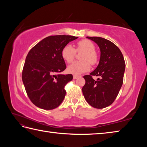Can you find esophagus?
Returning <instances> with one entry per match:
<instances>
[{"label": "esophagus", "instance_id": "esophagus-1", "mask_svg": "<svg viewBox=\"0 0 147 147\" xmlns=\"http://www.w3.org/2000/svg\"><path fill=\"white\" fill-rule=\"evenodd\" d=\"M79 77H80V76H78V75H73V79H74V80L77 79L78 78H79Z\"/></svg>", "mask_w": 147, "mask_h": 147}]
</instances>
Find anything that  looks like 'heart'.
I'll list each match as a JSON object with an SVG mask.
<instances>
[{"label": "heart", "mask_w": 147, "mask_h": 147, "mask_svg": "<svg viewBox=\"0 0 147 147\" xmlns=\"http://www.w3.org/2000/svg\"><path fill=\"white\" fill-rule=\"evenodd\" d=\"M95 47L91 41L83 39L78 41L76 44V49L70 45L65 46L61 50V57L67 63H71L76 56V51L78 53H83L81 56L82 61H75L68 67L69 73L78 75L86 73L90 69V63L91 65H95L98 62V56L94 51Z\"/></svg>", "instance_id": "1"}]
</instances>
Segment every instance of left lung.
Listing matches in <instances>:
<instances>
[{
	"label": "left lung",
	"instance_id": "left-lung-1",
	"mask_svg": "<svg viewBox=\"0 0 147 147\" xmlns=\"http://www.w3.org/2000/svg\"><path fill=\"white\" fill-rule=\"evenodd\" d=\"M98 45L100 58L94 70L84 76L86 84L82 93L93 108L102 109L112 104L123 83L125 62L123 54L112 42L100 37H87ZM93 76H98L96 81Z\"/></svg>",
	"mask_w": 147,
	"mask_h": 147
}]
</instances>
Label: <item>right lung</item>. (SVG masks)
<instances>
[{
  "label": "right lung",
  "mask_w": 147,
  "mask_h": 147,
  "mask_svg": "<svg viewBox=\"0 0 147 147\" xmlns=\"http://www.w3.org/2000/svg\"><path fill=\"white\" fill-rule=\"evenodd\" d=\"M77 38L65 35L47 37L28 53L22 79L30 100L38 108L53 109L63 100L65 86L73 80V75L59 74L66 69L61 50Z\"/></svg>",
  "instance_id": "add662e5"
}]
</instances>
